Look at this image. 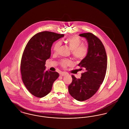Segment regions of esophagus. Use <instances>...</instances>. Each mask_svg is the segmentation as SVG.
Segmentation results:
<instances>
[{
	"instance_id": "obj_1",
	"label": "esophagus",
	"mask_w": 129,
	"mask_h": 129,
	"mask_svg": "<svg viewBox=\"0 0 129 129\" xmlns=\"http://www.w3.org/2000/svg\"><path fill=\"white\" fill-rule=\"evenodd\" d=\"M67 74V73H65V72H62V73H61L60 74V75L61 76H63L66 75Z\"/></svg>"
}]
</instances>
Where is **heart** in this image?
<instances>
[{
	"label": "heart",
	"mask_w": 129,
	"mask_h": 129,
	"mask_svg": "<svg viewBox=\"0 0 129 129\" xmlns=\"http://www.w3.org/2000/svg\"><path fill=\"white\" fill-rule=\"evenodd\" d=\"M65 42L72 50V54L75 59H83L87 55L89 52L88 46L86 44H82V41L78 36H73L69 37ZM61 45V42L60 41L55 43L53 46V50L55 53L57 52ZM60 64L62 67L66 68L68 66L72 65L73 63L70 59H62L60 62Z\"/></svg>",
	"instance_id": "heart-1"
}]
</instances>
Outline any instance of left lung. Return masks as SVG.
Segmentation results:
<instances>
[{"label": "left lung", "mask_w": 129, "mask_h": 129, "mask_svg": "<svg viewBox=\"0 0 129 129\" xmlns=\"http://www.w3.org/2000/svg\"><path fill=\"white\" fill-rule=\"evenodd\" d=\"M88 43L89 52L78 66L83 70L80 79L72 75L73 81L68 86L70 95L78 101L91 98L102 84L107 69V55L104 46L98 37L91 33L79 34Z\"/></svg>", "instance_id": "8db88e82"}]
</instances>
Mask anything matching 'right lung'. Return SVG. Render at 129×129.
I'll use <instances>...</instances> for the list:
<instances>
[{
	"label": "right lung",
	"mask_w": 129,
	"mask_h": 129,
	"mask_svg": "<svg viewBox=\"0 0 129 129\" xmlns=\"http://www.w3.org/2000/svg\"><path fill=\"white\" fill-rule=\"evenodd\" d=\"M64 34L49 31L38 33L31 38L25 47L21 61L23 82L34 96L42 98L51 91L58 77L56 72L45 71V62L51 56V48L55 41Z\"/></svg>",
	"instance_id": "obj_1"
}]
</instances>
